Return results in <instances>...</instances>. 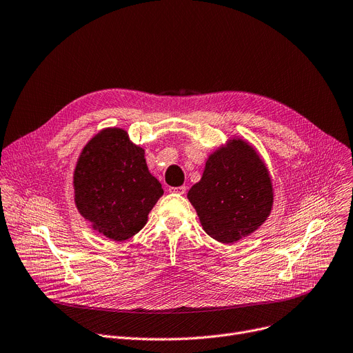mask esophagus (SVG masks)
<instances>
[{"mask_svg": "<svg viewBox=\"0 0 353 353\" xmlns=\"http://www.w3.org/2000/svg\"><path fill=\"white\" fill-rule=\"evenodd\" d=\"M186 190H188V188H186V186H180V188H170V189H169V192H170V193H176V194H180V196L186 194Z\"/></svg>", "mask_w": 353, "mask_h": 353, "instance_id": "obj_1", "label": "esophagus"}]
</instances>
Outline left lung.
I'll list each match as a JSON object with an SVG mask.
<instances>
[{
  "instance_id": "8db88e82",
  "label": "left lung",
  "mask_w": 353,
  "mask_h": 353,
  "mask_svg": "<svg viewBox=\"0 0 353 353\" xmlns=\"http://www.w3.org/2000/svg\"><path fill=\"white\" fill-rule=\"evenodd\" d=\"M188 197L205 232L221 243H233L266 220L273 192L256 152L242 140H232L226 150L210 156Z\"/></svg>"
}]
</instances>
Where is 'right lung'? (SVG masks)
Instances as JSON below:
<instances>
[{"label":"right lung","instance_id":"1","mask_svg":"<svg viewBox=\"0 0 353 353\" xmlns=\"http://www.w3.org/2000/svg\"><path fill=\"white\" fill-rule=\"evenodd\" d=\"M74 188L79 212L117 242L144 228L148 212L163 194L159 180L148 173L144 150L130 143L120 128L104 130L84 147Z\"/></svg>","mask_w":353,"mask_h":353}]
</instances>
